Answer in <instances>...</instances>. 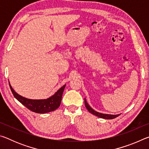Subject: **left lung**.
<instances>
[{
  "mask_svg": "<svg viewBox=\"0 0 149 149\" xmlns=\"http://www.w3.org/2000/svg\"><path fill=\"white\" fill-rule=\"evenodd\" d=\"M85 105L86 107V108L88 110L89 112L91 113V114H94L97 116L101 118H104V119H108V120H111V119H114V118L118 117V116H120V114H117V115H112V114H102V113H99L97 112L93 109V108L90 107V106L88 104V103L87 102L86 100L85 99Z\"/></svg>",
  "mask_w": 149,
  "mask_h": 149,
  "instance_id": "1",
  "label": "left lung"
}]
</instances>
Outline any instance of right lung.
I'll return each mask as SVG.
<instances>
[{"label":"right lung","instance_id":"right-lung-1","mask_svg":"<svg viewBox=\"0 0 149 149\" xmlns=\"http://www.w3.org/2000/svg\"><path fill=\"white\" fill-rule=\"evenodd\" d=\"M9 85L12 94L19 102L32 112L39 113V114H45V113L52 112L60 107L63 91L65 87V85H64L60 89L58 90L54 95L49 97V99L33 100L26 99V98L18 95L12 89L10 84H9Z\"/></svg>","mask_w":149,"mask_h":149}]
</instances>
